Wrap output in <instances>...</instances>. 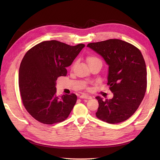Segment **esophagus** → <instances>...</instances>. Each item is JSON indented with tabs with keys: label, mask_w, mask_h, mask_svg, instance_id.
<instances>
[{
	"label": "esophagus",
	"mask_w": 160,
	"mask_h": 160,
	"mask_svg": "<svg viewBox=\"0 0 160 160\" xmlns=\"http://www.w3.org/2000/svg\"><path fill=\"white\" fill-rule=\"evenodd\" d=\"M79 98H81V99H91L92 97L90 96V95H86V94H83V95H81L79 96Z\"/></svg>",
	"instance_id": "34e87169"
}]
</instances>
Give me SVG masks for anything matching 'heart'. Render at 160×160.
Returning a JSON list of instances; mask_svg holds the SVG:
<instances>
[{
    "instance_id": "b5f03b06",
    "label": "heart",
    "mask_w": 160,
    "mask_h": 160,
    "mask_svg": "<svg viewBox=\"0 0 160 160\" xmlns=\"http://www.w3.org/2000/svg\"><path fill=\"white\" fill-rule=\"evenodd\" d=\"M88 64H91V63H94V62H100L101 61L99 60V59H98V57H94V56H89L88 57Z\"/></svg>"
}]
</instances>
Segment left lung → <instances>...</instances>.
I'll list each match as a JSON object with an SVG mask.
<instances>
[{
  "label": "left lung",
  "instance_id": "8db88e82",
  "mask_svg": "<svg viewBox=\"0 0 160 160\" xmlns=\"http://www.w3.org/2000/svg\"><path fill=\"white\" fill-rule=\"evenodd\" d=\"M87 47L102 57L109 66L108 85L113 93L110 99L96 97L97 118L112 124L123 122L136 111L146 91V65L142 52L119 39L91 42Z\"/></svg>",
  "mask_w": 160,
  "mask_h": 160
}]
</instances>
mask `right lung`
I'll list each match as a JSON object with an SVG mask.
<instances>
[{"label":"right lung","instance_id":"1","mask_svg":"<svg viewBox=\"0 0 160 160\" xmlns=\"http://www.w3.org/2000/svg\"><path fill=\"white\" fill-rule=\"evenodd\" d=\"M55 40L43 41L28 51L21 61L18 85L24 106L29 114L44 124L61 122L68 118L77 95H57L56 81L66 76V67L84 48Z\"/></svg>","mask_w":160,"mask_h":160}]
</instances>
